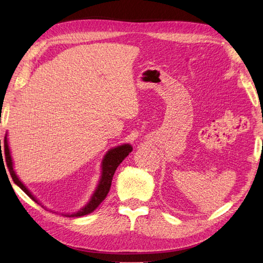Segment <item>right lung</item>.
Here are the masks:
<instances>
[{"label": "right lung", "instance_id": "obj_1", "mask_svg": "<svg viewBox=\"0 0 263 263\" xmlns=\"http://www.w3.org/2000/svg\"><path fill=\"white\" fill-rule=\"evenodd\" d=\"M0 145H1V139H0ZM132 151H133V147L129 144L118 146L116 148H113L109 151H107V154L105 155L104 159H103V162H102V177H101L100 183H99L97 190H95L94 194L92 195L90 202L87 203L82 210H80L77 213H73V214H66L65 216L80 217V216H84V215L92 213L95 209H97L98 206L105 200V197L110 189V184H112L113 176L117 169V166L122 163V161L127 156L129 155V153H132ZM4 153H5V158H6V163H7V166H9L10 174H11L14 183H16V184L24 191V192H25L31 198V200L38 203L35 196L31 194L28 191V189L20 181V179L16 176V173H15L13 170V162H12V158H11L6 136L4 138Z\"/></svg>", "mask_w": 263, "mask_h": 263}]
</instances>
